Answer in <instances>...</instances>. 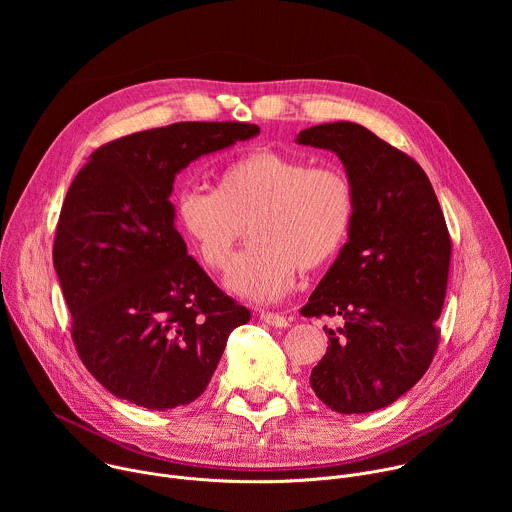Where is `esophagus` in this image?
Instances as JSON below:
<instances>
[{"instance_id": "obj_1", "label": "esophagus", "mask_w": 512, "mask_h": 512, "mask_svg": "<svg viewBox=\"0 0 512 512\" xmlns=\"http://www.w3.org/2000/svg\"><path fill=\"white\" fill-rule=\"evenodd\" d=\"M259 318L269 324V326H275V328H285L289 322L287 318H283L281 314H273V312H259Z\"/></svg>"}]
</instances>
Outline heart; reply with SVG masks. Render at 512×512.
Masks as SVG:
<instances>
[{
    "instance_id": "b5f03b06",
    "label": "heart",
    "mask_w": 512,
    "mask_h": 512,
    "mask_svg": "<svg viewBox=\"0 0 512 512\" xmlns=\"http://www.w3.org/2000/svg\"><path fill=\"white\" fill-rule=\"evenodd\" d=\"M354 216V192L338 168H312L304 158L255 150L229 162L214 190L184 188L176 218L200 259L223 271L249 233L253 243L227 275L233 294L275 302L298 269H318L342 249Z\"/></svg>"
}]
</instances>
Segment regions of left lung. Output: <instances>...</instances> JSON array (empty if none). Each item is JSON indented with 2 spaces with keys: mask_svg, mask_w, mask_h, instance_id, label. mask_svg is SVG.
I'll return each instance as SVG.
<instances>
[{
  "mask_svg": "<svg viewBox=\"0 0 512 512\" xmlns=\"http://www.w3.org/2000/svg\"><path fill=\"white\" fill-rule=\"evenodd\" d=\"M296 143L338 156L354 192L348 241L304 316H340L310 387L336 413L395 403L429 369L437 346L452 243L421 166L350 121L322 123Z\"/></svg>",
  "mask_w": 512,
  "mask_h": 512,
  "instance_id": "8db88e82",
  "label": "left lung"
}]
</instances>
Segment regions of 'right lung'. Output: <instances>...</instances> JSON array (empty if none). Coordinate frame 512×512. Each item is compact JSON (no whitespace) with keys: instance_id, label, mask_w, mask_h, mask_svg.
<instances>
[{"instance_id":"add662e5","label":"right lung","mask_w":512,"mask_h":512,"mask_svg":"<svg viewBox=\"0 0 512 512\" xmlns=\"http://www.w3.org/2000/svg\"><path fill=\"white\" fill-rule=\"evenodd\" d=\"M251 123L182 121L91 154L64 198L54 269L89 373L152 411L202 395L251 312L214 285L176 229V176L259 135Z\"/></svg>"}]
</instances>
